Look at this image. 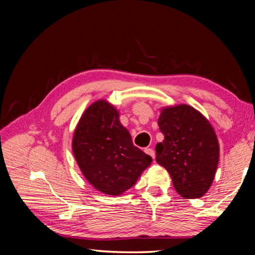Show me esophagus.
<instances>
[{
  "mask_svg": "<svg viewBox=\"0 0 255 255\" xmlns=\"http://www.w3.org/2000/svg\"><path fill=\"white\" fill-rule=\"evenodd\" d=\"M144 150H145V153H146V154H148L149 156H152L153 158H155V152H154V149H153V148H149V147H147V148H145Z\"/></svg>",
  "mask_w": 255,
  "mask_h": 255,
  "instance_id": "obj_1",
  "label": "esophagus"
}]
</instances>
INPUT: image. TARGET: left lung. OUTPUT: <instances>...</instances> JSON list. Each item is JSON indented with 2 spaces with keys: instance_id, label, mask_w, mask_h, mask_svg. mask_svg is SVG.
I'll list each match as a JSON object with an SVG mask.
<instances>
[{
  "instance_id": "left-lung-1",
  "label": "left lung",
  "mask_w": 255,
  "mask_h": 255,
  "mask_svg": "<svg viewBox=\"0 0 255 255\" xmlns=\"http://www.w3.org/2000/svg\"><path fill=\"white\" fill-rule=\"evenodd\" d=\"M163 143L156 145V162L169 172L176 191L200 198L213 183L219 145L211 125L192 107L165 108L158 118Z\"/></svg>"
}]
</instances>
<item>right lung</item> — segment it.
<instances>
[{"label": "right lung", "instance_id": "obj_1", "mask_svg": "<svg viewBox=\"0 0 255 255\" xmlns=\"http://www.w3.org/2000/svg\"><path fill=\"white\" fill-rule=\"evenodd\" d=\"M73 153L82 173L94 188L118 196L131 188L152 157L132 144L119 114L105 100L82 116L73 137Z\"/></svg>", "mask_w": 255, "mask_h": 255}]
</instances>
